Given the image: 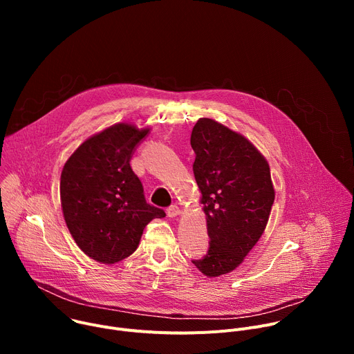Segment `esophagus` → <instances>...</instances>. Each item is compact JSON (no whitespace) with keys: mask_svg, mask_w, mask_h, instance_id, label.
<instances>
[{"mask_svg":"<svg viewBox=\"0 0 354 354\" xmlns=\"http://www.w3.org/2000/svg\"><path fill=\"white\" fill-rule=\"evenodd\" d=\"M167 214H168V217H172V218L178 217L180 214V209L176 205H172L167 209Z\"/></svg>","mask_w":354,"mask_h":354,"instance_id":"esophagus-1","label":"esophagus"}]
</instances>
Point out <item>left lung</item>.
Listing matches in <instances>:
<instances>
[{
    "label": "left lung",
    "mask_w": 354,
    "mask_h": 354,
    "mask_svg": "<svg viewBox=\"0 0 354 354\" xmlns=\"http://www.w3.org/2000/svg\"><path fill=\"white\" fill-rule=\"evenodd\" d=\"M190 144L210 238L207 255L192 262L217 277L238 268L266 228L274 201L270 168L249 140L213 119L197 120Z\"/></svg>",
    "instance_id": "left-lung-1"
}]
</instances>
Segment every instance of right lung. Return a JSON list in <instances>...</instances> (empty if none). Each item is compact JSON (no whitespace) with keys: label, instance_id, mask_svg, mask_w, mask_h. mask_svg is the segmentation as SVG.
Instances as JSON below:
<instances>
[{"label":"right lung","instance_id":"right-lung-1","mask_svg":"<svg viewBox=\"0 0 354 354\" xmlns=\"http://www.w3.org/2000/svg\"><path fill=\"white\" fill-rule=\"evenodd\" d=\"M149 129L118 123L84 141L67 160L60 180L66 224L85 255L116 263L137 249L145 225L165 217L148 205L130 167Z\"/></svg>","mask_w":354,"mask_h":354}]
</instances>
